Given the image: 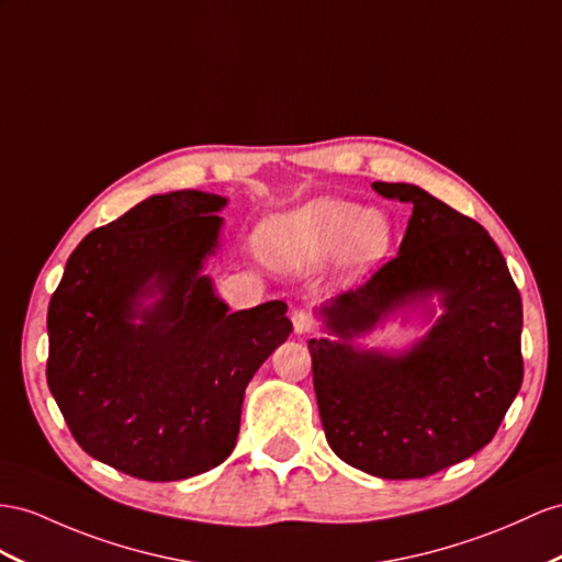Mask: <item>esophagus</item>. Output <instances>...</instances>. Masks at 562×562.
Listing matches in <instances>:
<instances>
[{
	"label": "esophagus",
	"mask_w": 562,
	"mask_h": 562,
	"mask_svg": "<svg viewBox=\"0 0 562 562\" xmlns=\"http://www.w3.org/2000/svg\"><path fill=\"white\" fill-rule=\"evenodd\" d=\"M292 325H294V333L296 335H308L311 329L315 327L311 313H306V311H294L292 313Z\"/></svg>",
	"instance_id": "34e87169"
}]
</instances>
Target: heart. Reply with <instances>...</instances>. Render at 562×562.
Wrapping results in <instances>:
<instances>
[{
	"label": "heart",
	"mask_w": 562,
	"mask_h": 562,
	"mask_svg": "<svg viewBox=\"0 0 562 562\" xmlns=\"http://www.w3.org/2000/svg\"><path fill=\"white\" fill-rule=\"evenodd\" d=\"M394 225L380 209L349 199L321 196L261 227V249L282 270H311L337 254L344 272L358 276L380 263L392 247Z\"/></svg>",
	"instance_id": "1"
}]
</instances>
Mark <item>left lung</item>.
<instances>
[{
  "label": "left lung",
  "mask_w": 562,
  "mask_h": 562,
  "mask_svg": "<svg viewBox=\"0 0 562 562\" xmlns=\"http://www.w3.org/2000/svg\"><path fill=\"white\" fill-rule=\"evenodd\" d=\"M413 204L398 254L358 290L318 308L335 339H311L325 437L344 463L418 480L492 441L522 384V299L486 229L408 182H372ZM437 293L445 313L401 355L355 344Z\"/></svg>",
  "instance_id": "8db88e82"
}]
</instances>
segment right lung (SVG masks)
Returning <instances> with one entry per match:
<instances>
[{
    "label": "right lung",
    "mask_w": 562,
    "mask_h": 562,
    "mask_svg": "<svg viewBox=\"0 0 562 562\" xmlns=\"http://www.w3.org/2000/svg\"><path fill=\"white\" fill-rule=\"evenodd\" d=\"M227 199L154 194L92 229L47 311V384L85 453L176 482L233 453L254 372L290 337L284 301L229 313L204 276Z\"/></svg>",
    "instance_id": "obj_1"
}]
</instances>
